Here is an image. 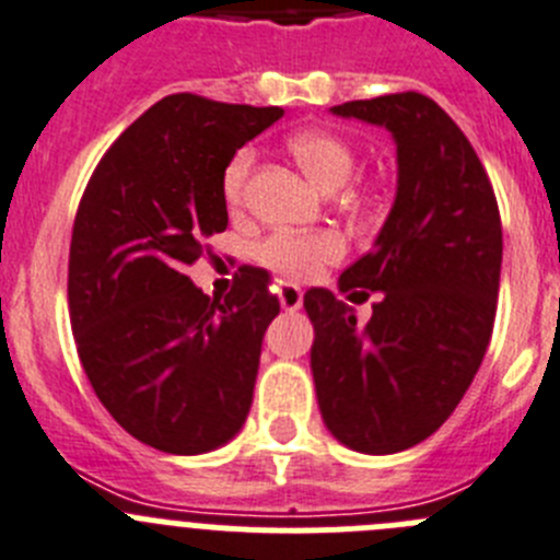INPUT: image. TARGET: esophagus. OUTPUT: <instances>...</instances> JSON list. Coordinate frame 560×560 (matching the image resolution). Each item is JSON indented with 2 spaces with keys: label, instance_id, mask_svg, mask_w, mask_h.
<instances>
[{
  "label": "esophagus",
  "instance_id": "obj_1",
  "mask_svg": "<svg viewBox=\"0 0 560 560\" xmlns=\"http://www.w3.org/2000/svg\"><path fill=\"white\" fill-rule=\"evenodd\" d=\"M279 301H281V310L295 312L301 310V304H304V292H301V287L295 284H281Z\"/></svg>",
  "mask_w": 560,
  "mask_h": 560
}]
</instances>
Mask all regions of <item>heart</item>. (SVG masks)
I'll list each match as a JSON object with an SVG mask.
<instances>
[{
	"instance_id": "b5f03b06",
	"label": "heart",
	"mask_w": 560,
	"mask_h": 560,
	"mask_svg": "<svg viewBox=\"0 0 560 560\" xmlns=\"http://www.w3.org/2000/svg\"><path fill=\"white\" fill-rule=\"evenodd\" d=\"M287 150L299 167L315 180L324 192H337L349 184L357 170V150L346 136L329 128H304L287 139ZM250 167H254V150H236L225 161L220 175V192H223L229 211H240L245 203ZM346 254V243L335 231H276L256 245V259L265 268L276 270L290 281H310L317 273Z\"/></svg>"
}]
</instances>
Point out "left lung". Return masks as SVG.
<instances>
[{"label":"left lung","mask_w":560,"mask_h":560,"mask_svg":"<svg viewBox=\"0 0 560 560\" xmlns=\"http://www.w3.org/2000/svg\"><path fill=\"white\" fill-rule=\"evenodd\" d=\"M331 114L390 130L399 184L374 248L340 276L351 301L380 292L371 320L357 324L324 287L304 295L315 326L310 365L331 435L354 452L393 455L452 416L486 357L500 292V209L475 148L435 100L385 94Z\"/></svg>","instance_id":"1"}]
</instances>
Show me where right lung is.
Instances as JSON below:
<instances>
[{"label":"right lung","instance_id":"right-lung-1","mask_svg":"<svg viewBox=\"0 0 560 560\" xmlns=\"http://www.w3.org/2000/svg\"><path fill=\"white\" fill-rule=\"evenodd\" d=\"M284 108L170 94L100 159L69 248V317L83 371L125 432L203 455L243 430L261 337L279 315L268 270L209 299L186 268L229 225L225 161Z\"/></svg>","mask_w":560,"mask_h":560}]
</instances>
